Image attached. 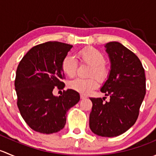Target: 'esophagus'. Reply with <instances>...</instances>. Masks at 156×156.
<instances>
[{"label":"esophagus","instance_id":"esophagus-1","mask_svg":"<svg viewBox=\"0 0 156 156\" xmlns=\"http://www.w3.org/2000/svg\"><path fill=\"white\" fill-rule=\"evenodd\" d=\"M80 97H81V99H85L87 98V96H85L84 94H81V95H80Z\"/></svg>","mask_w":156,"mask_h":156}]
</instances>
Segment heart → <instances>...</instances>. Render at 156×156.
I'll return each mask as SVG.
<instances>
[{"mask_svg":"<svg viewBox=\"0 0 156 156\" xmlns=\"http://www.w3.org/2000/svg\"><path fill=\"white\" fill-rule=\"evenodd\" d=\"M76 55L81 63L91 66L90 76H96V78L92 77L88 79L77 78L69 83V87L81 94H89L98 86L97 79L104 81L107 78L109 71L105 64V56L101 51L91 47L79 50ZM61 68L64 74L69 77H73L77 70V62L74 56L66 55L62 59Z\"/></svg>","mask_w":156,"mask_h":156,"instance_id":"heart-1","label":"heart"}]
</instances>
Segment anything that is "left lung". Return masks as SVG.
I'll return each instance as SVG.
<instances>
[{
	"label": "left lung",
	"instance_id": "left-lung-1",
	"mask_svg": "<svg viewBox=\"0 0 156 156\" xmlns=\"http://www.w3.org/2000/svg\"><path fill=\"white\" fill-rule=\"evenodd\" d=\"M111 71L101 92L109 97L90 98L89 125L101 136H119L133 126L146 94L145 71L139 58L119 42L106 44Z\"/></svg>",
	"mask_w": 156,
	"mask_h": 156
}]
</instances>
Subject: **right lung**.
<instances>
[{
	"mask_svg": "<svg viewBox=\"0 0 156 156\" xmlns=\"http://www.w3.org/2000/svg\"><path fill=\"white\" fill-rule=\"evenodd\" d=\"M72 48L58 41L40 44L30 49L19 63L14 83L17 106L34 131L50 134L62 130L67 111L80 100L79 94L72 89L59 97L53 94L54 88L65 86L61 63Z\"/></svg>",
	"mask_w": 156,
	"mask_h": 156,
	"instance_id": "add662e5",
	"label": "right lung"
}]
</instances>
